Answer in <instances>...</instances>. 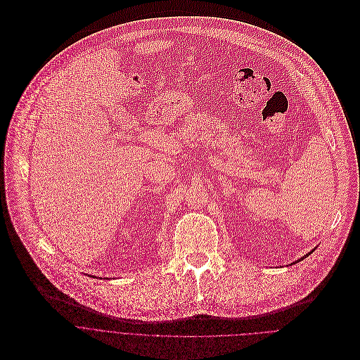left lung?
<instances>
[{
    "instance_id": "left-lung-1",
    "label": "left lung",
    "mask_w": 360,
    "mask_h": 360,
    "mask_svg": "<svg viewBox=\"0 0 360 360\" xmlns=\"http://www.w3.org/2000/svg\"><path fill=\"white\" fill-rule=\"evenodd\" d=\"M315 248H316V247H315ZM315 248H314V250H312V251H309V252H308V254H307V255H304V257H302V258H300V259H298V261H302V259H305V258H307V257H308V255H311V254H312V252H314V251H315ZM298 261H295V262H298Z\"/></svg>"
}]
</instances>
